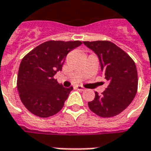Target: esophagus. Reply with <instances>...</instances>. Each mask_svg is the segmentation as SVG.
<instances>
[{
	"label": "esophagus",
	"mask_w": 151,
	"mask_h": 151,
	"mask_svg": "<svg viewBox=\"0 0 151 151\" xmlns=\"http://www.w3.org/2000/svg\"><path fill=\"white\" fill-rule=\"evenodd\" d=\"M76 89H77L78 90H80V91H85V90H86V88H84V87H82V86H76Z\"/></svg>",
	"instance_id": "1"
}]
</instances>
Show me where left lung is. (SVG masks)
<instances>
[{"label":"left lung","instance_id":"1","mask_svg":"<svg viewBox=\"0 0 151 151\" xmlns=\"http://www.w3.org/2000/svg\"><path fill=\"white\" fill-rule=\"evenodd\" d=\"M84 44L97 54L109 86L101 95L95 92L89 109L101 117H112L125 110L135 98L138 77L133 59L110 41H85Z\"/></svg>","mask_w":151,"mask_h":151}]
</instances>
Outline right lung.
<instances>
[{
    "label": "right lung",
    "mask_w": 151,
    "mask_h": 151,
    "mask_svg": "<svg viewBox=\"0 0 151 151\" xmlns=\"http://www.w3.org/2000/svg\"><path fill=\"white\" fill-rule=\"evenodd\" d=\"M81 44V41L50 40L23 58L19 67L17 89L20 100L30 113L48 117L63 108L73 87H62L54 76L62 70L70 51Z\"/></svg>",
    "instance_id": "obj_1"
}]
</instances>
